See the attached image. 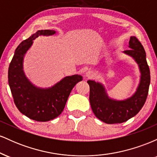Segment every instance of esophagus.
Returning <instances> with one entry per match:
<instances>
[{
	"label": "esophagus",
	"instance_id": "esophagus-1",
	"mask_svg": "<svg viewBox=\"0 0 157 157\" xmlns=\"http://www.w3.org/2000/svg\"><path fill=\"white\" fill-rule=\"evenodd\" d=\"M86 77H88V78H92V77H94V74L93 71H88L86 73Z\"/></svg>",
	"mask_w": 157,
	"mask_h": 157
}]
</instances>
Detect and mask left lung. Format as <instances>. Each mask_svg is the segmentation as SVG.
I'll use <instances>...</instances> for the list:
<instances>
[{
    "label": "left lung",
    "mask_w": 157,
    "mask_h": 157,
    "mask_svg": "<svg viewBox=\"0 0 157 157\" xmlns=\"http://www.w3.org/2000/svg\"><path fill=\"white\" fill-rule=\"evenodd\" d=\"M129 48L124 53L131 56L136 60L141 72L140 83L136 93L130 98L117 101L108 97L102 84L89 80V100L95 116L107 124L122 123L137 114L145 104L151 82L150 69L146 60V54L140 40L131 37Z\"/></svg>",
    "instance_id": "1"
}]
</instances>
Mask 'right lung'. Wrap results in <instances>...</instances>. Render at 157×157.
<instances>
[{
    "label": "right lung",
    "instance_id": "right-lung-1",
    "mask_svg": "<svg viewBox=\"0 0 157 157\" xmlns=\"http://www.w3.org/2000/svg\"><path fill=\"white\" fill-rule=\"evenodd\" d=\"M54 30H39L20 44L15 52L8 71V81L16 107L27 117L46 122L58 117L63 111L68 97L80 75L66 77L49 89H38L25 77L23 71V56L40 35H52Z\"/></svg>",
    "mask_w": 157,
    "mask_h": 157
}]
</instances>
